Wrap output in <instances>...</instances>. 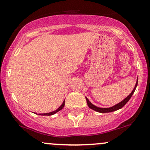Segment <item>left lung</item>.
Returning <instances> with one entry per match:
<instances>
[{"label": "left lung", "instance_id": "left-lung-1", "mask_svg": "<svg viewBox=\"0 0 150 150\" xmlns=\"http://www.w3.org/2000/svg\"><path fill=\"white\" fill-rule=\"evenodd\" d=\"M137 84H138V78H137V83H136V85H135V87H134V90L132 91V92H131V93H130L129 95H128V96H127L125 99H124L122 101V102H120V103L115 104V106H113V107H109V108H101V107H96V106L93 105V104L91 103L90 101L88 100V99H87V98L86 97V102H87V104H88V106L89 107V108L92 109V110H95V111L98 112H101V113H105V112H114V111H116V110H119V109L122 108V107H123L124 105H125V104L127 103V102L129 101V99H131V97L132 96L133 93H134V91H135L136 90V88H137Z\"/></svg>", "mask_w": 150, "mask_h": 150}]
</instances>
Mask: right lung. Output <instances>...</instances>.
Segmentation results:
<instances>
[{"mask_svg": "<svg viewBox=\"0 0 150 150\" xmlns=\"http://www.w3.org/2000/svg\"><path fill=\"white\" fill-rule=\"evenodd\" d=\"M64 107V102H63L62 104V105L60 106V107H59V108L57 109V110H56L55 111L51 112H48V113H42V114H39V115H48V116L52 115H54V114H55V113H57V112H59V111H60V110H62L63 107Z\"/></svg>", "mask_w": 150, "mask_h": 150, "instance_id": "right-lung-1", "label": "right lung"}]
</instances>
